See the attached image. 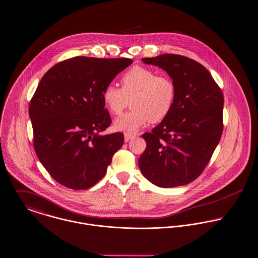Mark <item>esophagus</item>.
Here are the masks:
<instances>
[{
  "label": "esophagus",
  "mask_w": 258,
  "mask_h": 258,
  "mask_svg": "<svg viewBox=\"0 0 258 258\" xmlns=\"http://www.w3.org/2000/svg\"><path fill=\"white\" fill-rule=\"evenodd\" d=\"M136 138V135H131V134H124V142L127 143L128 141H131L132 139Z\"/></svg>",
  "instance_id": "34e87169"
}]
</instances>
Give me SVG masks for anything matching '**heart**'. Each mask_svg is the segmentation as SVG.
I'll list each match as a JSON object with an SVG mask.
<instances>
[{
  "label": "heart",
  "instance_id": "1",
  "mask_svg": "<svg viewBox=\"0 0 258 258\" xmlns=\"http://www.w3.org/2000/svg\"><path fill=\"white\" fill-rule=\"evenodd\" d=\"M120 86L107 85L103 90V102L108 111L118 116L131 101L132 109L115 120L114 130L135 134L149 121L158 123L170 113L176 98V86L167 75L136 64L120 77Z\"/></svg>",
  "mask_w": 258,
  "mask_h": 258
}]
</instances>
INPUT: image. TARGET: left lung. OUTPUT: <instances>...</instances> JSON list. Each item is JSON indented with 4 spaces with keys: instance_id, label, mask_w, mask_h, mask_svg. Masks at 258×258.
<instances>
[{
    "instance_id": "1",
    "label": "left lung",
    "mask_w": 258,
    "mask_h": 258,
    "mask_svg": "<svg viewBox=\"0 0 258 258\" xmlns=\"http://www.w3.org/2000/svg\"><path fill=\"white\" fill-rule=\"evenodd\" d=\"M176 86L175 103L165 119L142 136L147 149L139 159L143 174L168 188L187 184L206 169L223 132V94L209 72L184 55L144 57Z\"/></svg>"
}]
</instances>
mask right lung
I'll list each match as a JSON object with an SVG mask.
<instances>
[{"label": "right lung", "instance_id": "1", "mask_svg": "<svg viewBox=\"0 0 258 258\" xmlns=\"http://www.w3.org/2000/svg\"><path fill=\"white\" fill-rule=\"evenodd\" d=\"M131 63L128 57L75 56L57 62L42 78L29 106L34 148L61 185L92 187L123 145L122 133L100 135L111 123L102 94Z\"/></svg>", "mask_w": 258, "mask_h": 258}]
</instances>
